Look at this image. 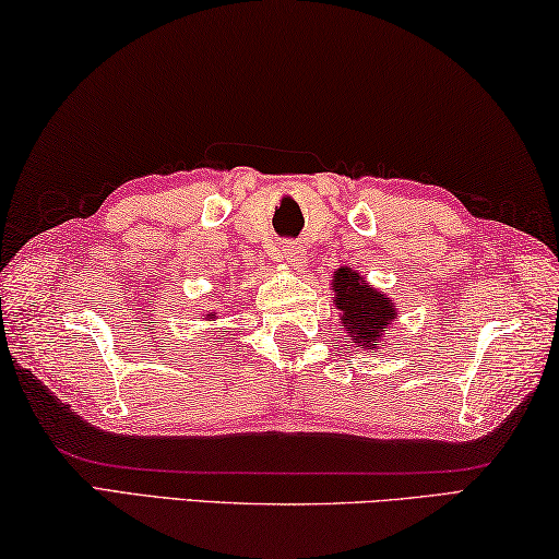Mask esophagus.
Masks as SVG:
<instances>
[{"label":"esophagus","instance_id":"34e87169","mask_svg":"<svg viewBox=\"0 0 559 559\" xmlns=\"http://www.w3.org/2000/svg\"><path fill=\"white\" fill-rule=\"evenodd\" d=\"M280 254H282V260H285L292 270H297V272L305 270V250H301L297 242H282Z\"/></svg>","mask_w":559,"mask_h":559}]
</instances>
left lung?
<instances>
[{
    "mask_svg": "<svg viewBox=\"0 0 559 559\" xmlns=\"http://www.w3.org/2000/svg\"><path fill=\"white\" fill-rule=\"evenodd\" d=\"M334 307L340 309L342 326L359 349H377L399 319L396 301L366 282L361 272L340 267L332 280Z\"/></svg>",
    "mask_w": 559,
    "mask_h": 559,
    "instance_id": "1",
    "label": "left lung"
}]
</instances>
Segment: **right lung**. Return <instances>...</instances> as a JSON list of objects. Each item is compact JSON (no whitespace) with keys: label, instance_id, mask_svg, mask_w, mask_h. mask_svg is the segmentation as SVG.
Returning <instances> with one entry per match:
<instances>
[{"label":"right lung","instance_id":"right-lung-1","mask_svg":"<svg viewBox=\"0 0 559 559\" xmlns=\"http://www.w3.org/2000/svg\"><path fill=\"white\" fill-rule=\"evenodd\" d=\"M205 319H207V322H215V319H217V312H207V314H205Z\"/></svg>","mask_w":559,"mask_h":559}]
</instances>
